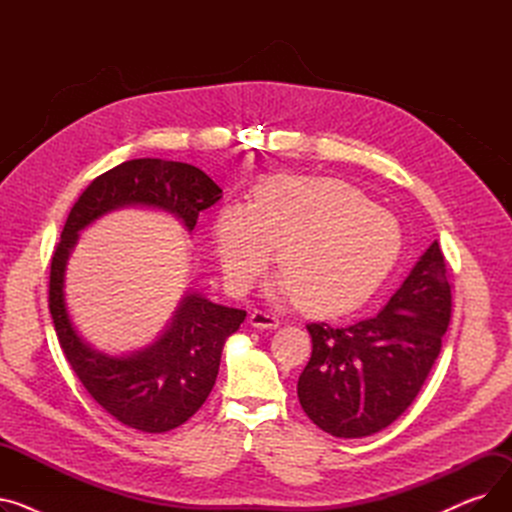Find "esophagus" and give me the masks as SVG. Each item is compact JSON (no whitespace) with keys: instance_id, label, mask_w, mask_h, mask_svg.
I'll use <instances>...</instances> for the list:
<instances>
[{"instance_id":"34e87169","label":"esophagus","mask_w":512,"mask_h":512,"mask_svg":"<svg viewBox=\"0 0 512 512\" xmlns=\"http://www.w3.org/2000/svg\"><path fill=\"white\" fill-rule=\"evenodd\" d=\"M251 326H255V328H270V330H276L278 326H280V319L272 313V311H267V309H255L253 313H251Z\"/></svg>"}]
</instances>
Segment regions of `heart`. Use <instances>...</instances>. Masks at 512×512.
<instances>
[{
  "instance_id": "obj_1",
  "label": "heart",
  "mask_w": 512,
  "mask_h": 512,
  "mask_svg": "<svg viewBox=\"0 0 512 512\" xmlns=\"http://www.w3.org/2000/svg\"><path fill=\"white\" fill-rule=\"evenodd\" d=\"M215 249L234 290L270 267L276 247L286 272L278 288L313 315L363 305L392 272L402 249L394 213L336 178L278 176L255 188L253 203H230L213 224Z\"/></svg>"
}]
</instances>
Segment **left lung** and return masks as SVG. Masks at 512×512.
<instances>
[{"label":"left lung","mask_w":512,"mask_h":512,"mask_svg":"<svg viewBox=\"0 0 512 512\" xmlns=\"http://www.w3.org/2000/svg\"><path fill=\"white\" fill-rule=\"evenodd\" d=\"M450 313L452 284L434 240L382 313L346 328L307 324L313 351L297 386L307 417L336 438L388 427L425 384Z\"/></svg>","instance_id":"left-lung-1"}]
</instances>
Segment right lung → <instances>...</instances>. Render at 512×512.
<instances>
[{
	"mask_svg": "<svg viewBox=\"0 0 512 512\" xmlns=\"http://www.w3.org/2000/svg\"><path fill=\"white\" fill-rule=\"evenodd\" d=\"M222 199V188L203 170L164 159H130L97 176L72 205L51 257L49 311L62 351L87 392L120 423L145 434H164L191 419L218 378L224 342L247 311L188 294L172 326L155 344L130 357L95 353L76 330L64 303V267L78 230L124 205L166 209L191 232L199 213Z\"/></svg>",
	"mask_w": 512,
	"mask_h": 512,
	"instance_id": "right-lung-1",
	"label": "right lung"
}]
</instances>
